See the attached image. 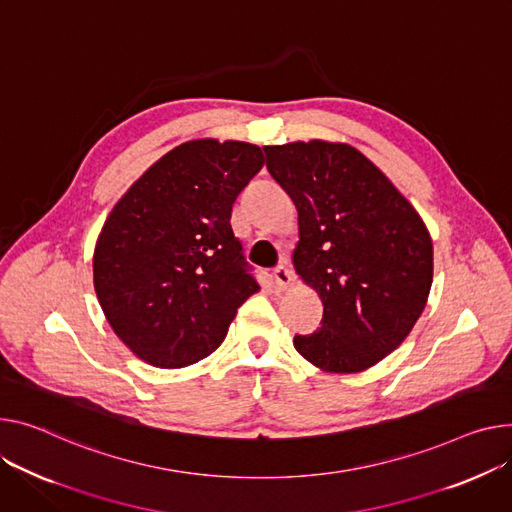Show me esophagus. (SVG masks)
I'll return each instance as SVG.
<instances>
[{"label": "esophagus", "mask_w": 512, "mask_h": 512, "mask_svg": "<svg viewBox=\"0 0 512 512\" xmlns=\"http://www.w3.org/2000/svg\"><path fill=\"white\" fill-rule=\"evenodd\" d=\"M274 278H276V286H278L280 292L290 286V282H292V271H290V267H288L286 261L280 263V265L274 269Z\"/></svg>", "instance_id": "obj_1"}]
</instances>
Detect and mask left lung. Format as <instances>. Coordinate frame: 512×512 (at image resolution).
I'll return each instance as SVG.
<instances>
[{"label":"left lung","mask_w":512,"mask_h":512,"mask_svg":"<svg viewBox=\"0 0 512 512\" xmlns=\"http://www.w3.org/2000/svg\"><path fill=\"white\" fill-rule=\"evenodd\" d=\"M269 175L298 210L296 274L323 302L294 348L325 372H360L401 346L432 286L420 214L362 152L323 140L265 146Z\"/></svg>","instance_id":"obj_1"}]
</instances>
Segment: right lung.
Returning a JSON list of instances; mask_svg holds the SVG:
<instances>
[{
  "instance_id": "obj_1",
  "label": "right lung",
  "mask_w": 512,
  "mask_h": 512,
  "mask_svg": "<svg viewBox=\"0 0 512 512\" xmlns=\"http://www.w3.org/2000/svg\"><path fill=\"white\" fill-rule=\"evenodd\" d=\"M263 162L255 144L185 142L115 203L94 247V290L144 362L181 368L210 356L259 290L230 214Z\"/></svg>"
}]
</instances>
